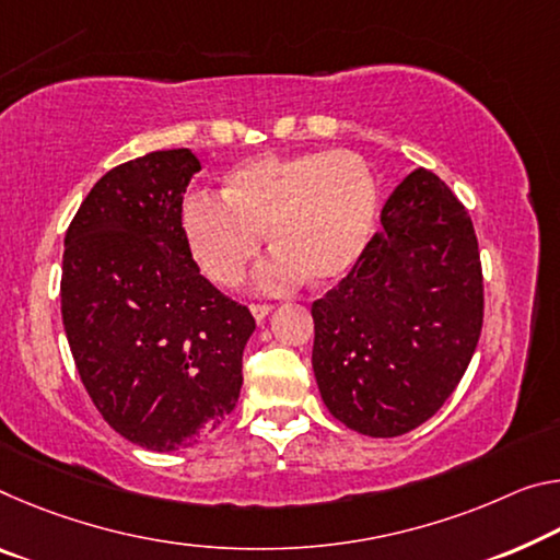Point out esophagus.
<instances>
[{
	"label": "esophagus",
	"mask_w": 560,
	"mask_h": 560,
	"mask_svg": "<svg viewBox=\"0 0 560 560\" xmlns=\"http://www.w3.org/2000/svg\"><path fill=\"white\" fill-rule=\"evenodd\" d=\"M248 308H252V314H254L256 322H261V318H266V316L271 314L273 306L271 304H252Z\"/></svg>",
	"instance_id": "1"
}]
</instances>
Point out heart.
Here are the masks:
<instances>
[{"label":"heart","instance_id":"b5f03b06","mask_svg":"<svg viewBox=\"0 0 560 560\" xmlns=\"http://www.w3.org/2000/svg\"><path fill=\"white\" fill-rule=\"evenodd\" d=\"M381 207L374 168L357 152L318 149L259 154L229 168L221 199L191 194L182 203V234L203 277L242 283L261 254L264 234L277 248L256 287L291 289L343 279L366 248Z\"/></svg>","mask_w":560,"mask_h":560}]
</instances>
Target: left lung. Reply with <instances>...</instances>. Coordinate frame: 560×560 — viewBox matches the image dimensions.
<instances>
[{
	"label": "left lung",
	"mask_w": 560,
	"mask_h": 560,
	"mask_svg": "<svg viewBox=\"0 0 560 560\" xmlns=\"http://www.w3.org/2000/svg\"><path fill=\"white\" fill-rule=\"evenodd\" d=\"M314 374L334 419L374 439L429 421L483 326L474 221L436 174L396 186L353 269L312 304Z\"/></svg>",
	"instance_id": "1"
}]
</instances>
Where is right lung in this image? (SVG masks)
I'll use <instances>...</instances> for the list:
<instances>
[{
	"label": "right lung",
	"mask_w": 560,
	"mask_h": 560,
	"mask_svg": "<svg viewBox=\"0 0 560 560\" xmlns=\"http://www.w3.org/2000/svg\"><path fill=\"white\" fill-rule=\"evenodd\" d=\"M199 168L189 149L109 168L65 236L61 322L79 378L104 421L149 451L189 448L229 419L256 328L184 244Z\"/></svg>",
	"instance_id": "1"
}]
</instances>
